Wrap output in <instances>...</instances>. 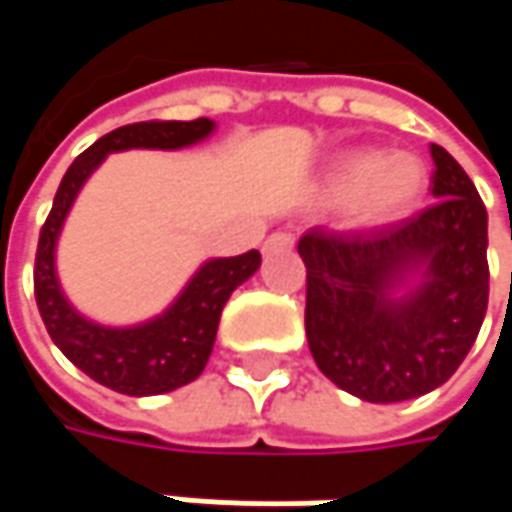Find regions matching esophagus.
I'll return each instance as SVG.
<instances>
[{
    "label": "esophagus",
    "instance_id": "esophagus-1",
    "mask_svg": "<svg viewBox=\"0 0 512 512\" xmlns=\"http://www.w3.org/2000/svg\"><path fill=\"white\" fill-rule=\"evenodd\" d=\"M296 245V239L290 236V233H285V230H279V233H273V236H267L265 242V253H276V250H290V247Z\"/></svg>",
    "mask_w": 512,
    "mask_h": 512
}]
</instances>
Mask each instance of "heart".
Returning a JSON list of instances; mask_svg holds the SVG:
<instances>
[{"label": "heart", "mask_w": 512, "mask_h": 512, "mask_svg": "<svg viewBox=\"0 0 512 512\" xmlns=\"http://www.w3.org/2000/svg\"><path fill=\"white\" fill-rule=\"evenodd\" d=\"M430 173L413 153L350 150L339 156L319 185L325 205L344 207L350 227L393 225L422 202Z\"/></svg>", "instance_id": "obj_1"}]
</instances>
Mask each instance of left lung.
I'll return each instance as SVG.
<instances>
[{
    "label": "left lung",
    "instance_id": "left-lung-1",
    "mask_svg": "<svg viewBox=\"0 0 512 512\" xmlns=\"http://www.w3.org/2000/svg\"><path fill=\"white\" fill-rule=\"evenodd\" d=\"M433 196L413 219L299 239L307 267L310 353L333 384L364 402L424 396L464 362L487 313V210L439 145Z\"/></svg>",
    "mask_w": 512,
    "mask_h": 512
}]
</instances>
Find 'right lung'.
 <instances>
[{
  "label": "right lung",
  "instance_id": "obj_1",
  "mask_svg": "<svg viewBox=\"0 0 512 512\" xmlns=\"http://www.w3.org/2000/svg\"><path fill=\"white\" fill-rule=\"evenodd\" d=\"M213 128L216 125L210 119H193L136 122L110 130L82 156H76V162L62 176V185L56 190L53 207L39 233L33 293L50 339L82 373L116 393L159 396L199 379L216 342L222 307L230 293L259 270L262 256L259 250H247L242 256L210 259L193 273V279L165 313L142 325L108 327L85 319L62 293L56 276L59 233L82 185L108 159V153L130 148L179 150L207 139Z\"/></svg>",
  "mask_w": 512,
  "mask_h": 512
}]
</instances>
